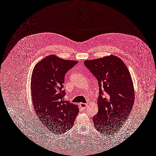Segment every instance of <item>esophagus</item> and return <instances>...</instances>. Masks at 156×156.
Segmentation results:
<instances>
[{
  "label": "esophagus",
  "mask_w": 156,
  "mask_h": 156,
  "mask_svg": "<svg viewBox=\"0 0 156 156\" xmlns=\"http://www.w3.org/2000/svg\"><path fill=\"white\" fill-rule=\"evenodd\" d=\"M80 105L81 108L83 109H86V108L87 107V105H88L87 104H84V103H80Z\"/></svg>",
  "instance_id": "1"
}]
</instances>
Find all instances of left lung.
Here are the masks:
<instances>
[{"mask_svg":"<svg viewBox=\"0 0 156 156\" xmlns=\"http://www.w3.org/2000/svg\"><path fill=\"white\" fill-rule=\"evenodd\" d=\"M84 65L98 81V112L93 117L100 133L112 134L122 127L134 104L131 76L122 59L113 55L85 60Z\"/></svg>","mask_w":156,"mask_h":156,"instance_id":"left-lung-1","label":"left lung"}]
</instances>
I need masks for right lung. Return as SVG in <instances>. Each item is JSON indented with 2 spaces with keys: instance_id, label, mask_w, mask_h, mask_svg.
<instances>
[{
  "instance_id": "obj_1",
  "label": "right lung",
  "mask_w": 156,
  "mask_h": 156,
  "mask_svg": "<svg viewBox=\"0 0 156 156\" xmlns=\"http://www.w3.org/2000/svg\"><path fill=\"white\" fill-rule=\"evenodd\" d=\"M78 63L51 55L35 66L31 80V93L36 114L50 131L65 133L71 129L79 113L78 106L65 101L63 89L66 73Z\"/></svg>"
}]
</instances>
